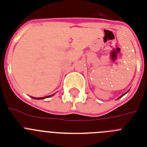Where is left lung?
Segmentation results:
<instances>
[{
  "label": "left lung",
  "mask_w": 147,
  "mask_h": 147,
  "mask_svg": "<svg viewBox=\"0 0 147 147\" xmlns=\"http://www.w3.org/2000/svg\"><path fill=\"white\" fill-rule=\"evenodd\" d=\"M128 91H126V93H125V94H123V95H121V96H120V97H118V98H117V99H120V98H121V97H122V96H124V95L126 94H127V93H128Z\"/></svg>",
  "instance_id": "8db88e82"
}]
</instances>
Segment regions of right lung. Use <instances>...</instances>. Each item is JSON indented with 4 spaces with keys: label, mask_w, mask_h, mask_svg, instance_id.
Masks as SVG:
<instances>
[{
    "label": "right lung",
    "mask_w": 147,
    "mask_h": 147,
    "mask_svg": "<svg viewBox=\"0 0 147 147\" xmlns=\"http://www.w3.org/2000/svg\"><path fill=\"white\" fill-rule=\"evenodd\" d=\"M54 94L53 95H50V96H44V97H33V96H31L32 99H36V100H42V99H45V98H48V97H51V96H53Z\"/></svg>",
    "instance_id": "1"
}]
</instances>
